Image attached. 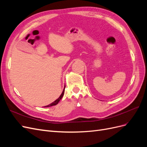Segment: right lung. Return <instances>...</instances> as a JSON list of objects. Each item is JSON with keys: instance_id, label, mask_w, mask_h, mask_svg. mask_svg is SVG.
Listing matches in <instances>:
<instances>
[{"instance_id": "right-lung-1", "label": "right lung", "mask_w": 147, "mask_h": 147, "mask_svg": "<svg viewBox=\"0 0 147 147\" xmlns=\"http://www.w3.org/2000/svg\"><path fill=\"white\" fill-rule=\"evenodd\" d=\"M65 85L64 86V90H63V92L61 93V96L58 97V98H57L56 100H55L53 102H52V103H51L50 104H49V105H47V106H45V107H49L53 106V105H57V104H58L59 102L60 101V100H61L62 98H63V96H64V91H65Z\"/></svg>"}]
</instances>
